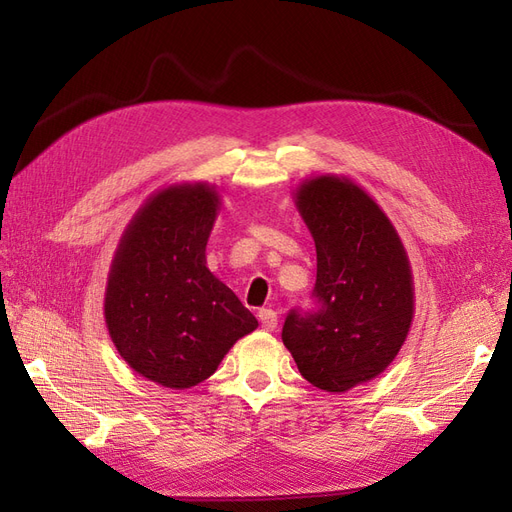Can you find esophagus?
Returning a JSON list of instances; mask_svg holds the SVG:
<instances>
[{"mask_svg": "<svg viewBox=\"0 0 512 512\" xmlns=\"http://www.w3.org/2000/svg\"><path fill=\"white\" fill-rule=\"evenodd\" d=\"M258 320H260V327L265 331H273L277 327V314L273 309H260Z\"/></svg>", "mask_w": 512, "mask_h": 512, "instance_id": "1", "label": "esophagus"}]
</instances>
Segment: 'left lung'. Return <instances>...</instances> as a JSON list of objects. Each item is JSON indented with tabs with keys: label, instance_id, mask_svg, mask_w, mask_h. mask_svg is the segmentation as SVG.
Here are the masks:
<instances>
[{
	"label": "left lung",
	"instance_id": "8db88e82",
	"mask_svg": "<svg viewBox=\"0 0 512 512\" xmlns=\"http://www.w3.org/2000/svg\"><path fill=\"white\" fill-rule=\"evenodd\" d=\"M297 207L316 243V307L290 309L282 342L307 382L344 393L382 374L406 342L410 260L376 200L346 177L305 181Z\"/></svg>",
	"mask_w": 512,
	"mask_h": 512
}]
</instances>
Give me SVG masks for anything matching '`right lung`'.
Returning <instances> with one entry per match:
<instances>
[{"mask_svg": "<svg viewBox=\"0 0 512 512\" xmlns=\"http://www.w3.org/2000/svg\"><path fill=\"white\" fill-rule=\"evenodd\" d=\"M220 196L207 183L153 194L128 224L108 273L104 318L121 359L166 389L207 380L232 344L258 327L207 269Z\"/></svg>", "mask_w": 512, "mask_h": 512, "instance_id": "right-lung-1", "label": "right lung"}]
</instances>
